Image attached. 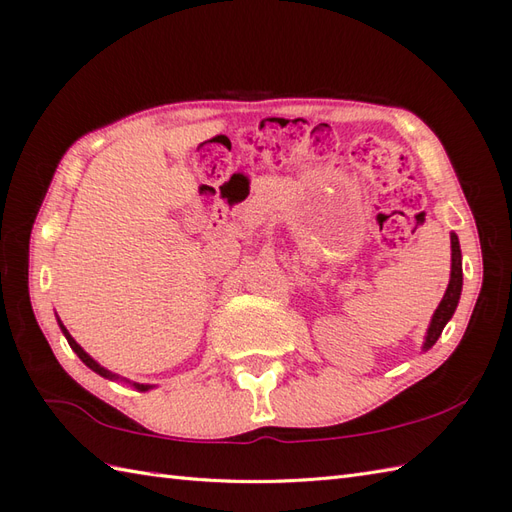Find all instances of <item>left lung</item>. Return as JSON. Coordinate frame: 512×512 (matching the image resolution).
<instances>
[{
	"label": "left lung",
	"instance_id": "left-lung-1",
	"mask_svg": "<svg viewBox=\"0 0 512 512\" xmlns=\"http://www.w3.org/2000/svg\"><path fill=\"white\" fill-rule=\"evenodd\" d=\"M460 293H462V254H460L458 236L451 232V280H449V287H447L445 295H442V300L438 304L434 317H431V324L427 328L423 350H429L431 346L438 342L442 328L447 326V322L451 320L453 313H456Z\"/></svg>",
	"mask_w": 512,
	"mask_h": 512
}]
</instances>
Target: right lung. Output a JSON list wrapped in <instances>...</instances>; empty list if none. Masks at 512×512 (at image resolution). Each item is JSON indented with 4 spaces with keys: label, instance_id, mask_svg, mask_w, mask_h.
Returning <instances> with one entry per match:
<instances>
[{
    "label": "right lung",
    "instance_id": "right-lung-1",
    "mask_svg": "<svg viewBox=\"0 0 512 512\" xmlns=\"http://www.w3.org/2000/svg\"><path fill=\"white\" fill-rule=\"evenodd\" d=\"M59 326H61V331H63V335H65V339H67V344H70V348L76 352L78 359H81L87 368H92L94 372H98L100 377H105V379H118V374H113V372H109V370L102 368L100 363H96L92 357L87 355V352H85L81 346L76 344V339H74L70 333H67V328L61 324V320H59ZM133 385H135V388H138L140 392H146V390H151V388H153V385H144V383H142V385H140V383H133Z\"/></svg>",
    "mask_w": 512,
    "mask_h": 512
}]
</instances>
